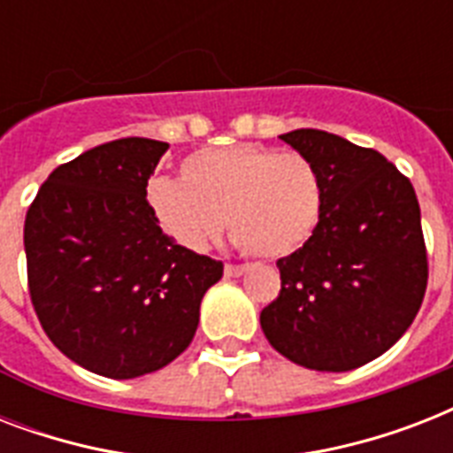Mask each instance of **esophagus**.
Returning a JSON list of instances; mask_svg holds the SVG:
<instances>
[{"label":"esophagus","instance_id":"esophagus-1","mask_svg":"<svg viewBox=\"0 0 453 453\" xmlns=\"http://www.w3.org/2000/svg\"><path fill=\"white\" fill-rule=\"evenodd\" d=\"M244 273H247L244 265H230V263L226 265V277H242Z\"/></svg>","mask_w":453,"mask_h":453}]
</instances>
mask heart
<instances>
[{"instance_id":"heart-1","label":"heart","mask_w":453,"mask_h":453,"mask_svg":"<svg viewBox=\"0 0 453 453\" xmlns=\"http://www.w3.org/2000/svg\"><path fill=\"white\" fill-rule=\"evenodd\" d=\"M145 204L164 234L204 251L223 230L258 258H284L308 244L324 211L315 164L296 152L226 145L185 157L180 180L152 178Z\"/></svg>"}]
</instances>
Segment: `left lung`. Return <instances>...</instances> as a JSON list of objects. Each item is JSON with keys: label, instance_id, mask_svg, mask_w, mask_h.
<instances>
[{"label": "left lung", "instance_id": "8db88e82", "mask_svg": "<svg viewBox=\"0 0 453 453\" xmlns=\"http://www.w3.org/2000/svg\"><path fill=\"white\" fill-rule=\"evenodd\" d=\"M315 164L324 211L308 244L277 261L282 291L261 312L270 345L315 372H350L411 326L428 284L414 185L386 157L319 129L280 136Z\"/></svg>", "mask_w": 453, "mask_h": 453}]
</instances>
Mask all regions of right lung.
I'll list each match as a JSON object with an SVG mask.
<instances>
[{"label": "right lung", "instance_id": "1", "mask_svg": "<svg viewBox=\"0 0 453 453\" xmlns=\"http://www.w3.org/2000/svg\"><path fill=\"white\" fill-rule=\"evenodd\" d=\"M169 143L119 138L46 178L25 216L30 296L46 336L108 379L162 369L190 345L223 263L166 237L145 204Z\"/></svg>", "mask_w": 453, "mask_h": 453}]
</instances>
